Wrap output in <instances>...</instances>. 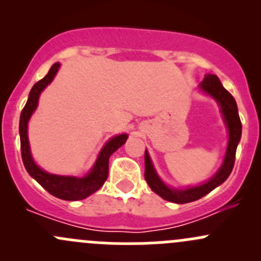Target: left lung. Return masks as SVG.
Here are the masks:
<instances>
[{
	"label": "left lung",
	"mask_w": 261,
	"mask_h": 261,
	"mask_svg": "<svg viewBox=\"0 0 261 261\" xmlns=\"http://www.w3.org/2000/svg\"><path fill=\"white\" fill-rule=\"evenodd\" d=\"M198 88L217 102L228 131V141L227 147H226L225 158H223L222 165L216 172V174L207 181H204V183L199 184V186L186 187L183 189L172 188V187L167 186L162 180V178L158 175L154 164L151 162V158H150L147 150H145L146 183L149 184L151 191L155 192L158 196L162 197L163 199L178 204L189 203V202L202 198V197H204L210 192L213 191L216 187L221 186L223 181L227 179L228 175L232 172L233 164H235L236 149H238V144L240 143L241 139V121L240 117H239L238 105H236L235 98L231 96L230 92L223 88L222 83L218 80L217 75L206 74L204 80L199 83Z\"/></svg>",
	"instance_id": "8db88e82"
}]
</instances>
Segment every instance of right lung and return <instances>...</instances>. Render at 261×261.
I'll return each instance as SVG.
<instances>
[{
    "label": "right lung",
    "instance_id": "add662e5",
    "mask_svg": "<svg viewBox=\"0 0 261 261\" xmlns=\"http://www.w3.org/2000/svg\"><path fill=\"white\" fill-rule=\"evenodd\" d=\"M60 68V63H55L49 69L48 74L41 81L36 82L29 93L28 102L21 111L20 116V143H21V156L23 165L29 174L34 178L44 189L49 192L51 196L64 201H80L87 198L88 196L98 191L109 177V159L112 154L126 143L127 134H120L110 139L101 151L97 155L93 167L84 177H73V175H58L45 172L41 169L34 160L31 155L30 143L28 136V125L30 117L35 112L39 103V97L41 92L51 83Z\"/></svg>",
    "mask_w": 261,
    "mask_h": 261
}]
</instances>
